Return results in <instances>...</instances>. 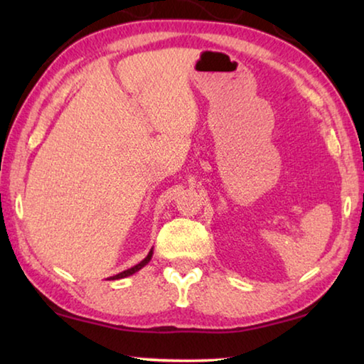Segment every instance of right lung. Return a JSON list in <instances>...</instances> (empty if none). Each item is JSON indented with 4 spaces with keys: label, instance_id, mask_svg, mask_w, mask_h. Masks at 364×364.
<instances>
[{
    "label": "right lung",
    "instance_id": "obj_1",
    "mask_svg": "<svg viewBox=\"0 0 364 364\" xmlns=\"http://www.w3.org/2000/svg\"><path fill=\"white\" fill-rule=\"evenodd\" d=\"M152 254H154V252H152V249H151V252H149V254H147V257L144 258V260H141L138 264H134V267L128 268V269H125V271H122V273H119V274L110 276V278H107V279H123V278H127V276H132V274H134V273H136V271H139L141 268L146 267V264L151 262Z\"/></svg>",
    "mask_w": 364,
    "mask_h": 364
}]
</instances>
